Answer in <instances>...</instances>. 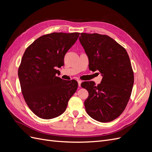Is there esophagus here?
Instances as JSON below:
<instances>
[{"label":"esophagus","instance_id":"34e87169","mask_svg":"<svg viewBox=\"0 0 152 152\" xmlns=\"http://www.w3.org/2000/svg\"><path fill=\"white\" fill-rule=\"evenodd\" d=\"M77 82H78V84H79V87H80V86H81V83H82V80H77Z\"/></svg>","mask_w":152,"mask_h":152}]
</instances>
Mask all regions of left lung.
<instances>
[{"label":"left lung","instance_id":"left-lung-1","mask_svg":"<svg viewBox=\"0 0 152 152\" xmlns=\"http://www.w3.org/2000/svg\"><path fill=\"white\" fill-rule=\"evenodd\" d=\"M79 40L89 58V70H98L101 83L83 82L89 96L84 102L87 114L101 122H111L125 110L134 84V73L125 48L109 36L81 33Z\"/></svg>","mask_w":152,"mask_h":152}]
</instances>
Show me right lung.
I'll return each instance as SVG.
<instances>
[{
    "label": "right lung",
    "mask_w": 152,
    "mask_h": 152,
    "mask_svg": "<svg viewBox=\"0 0 152 152\" xmlns=\"http://www.w3.org/2000/svg\"><path fill=\"white\" fill-rule=\"evenodd\" d=\"M79 35L78 32H54L42 35L23 54L18 68L21 92L29 108L41 118L51 119L61 115L77 89L75 80H63L56 74Z\"/></svg>",
    "instance_id": "obj_1"
}]
</instances>
